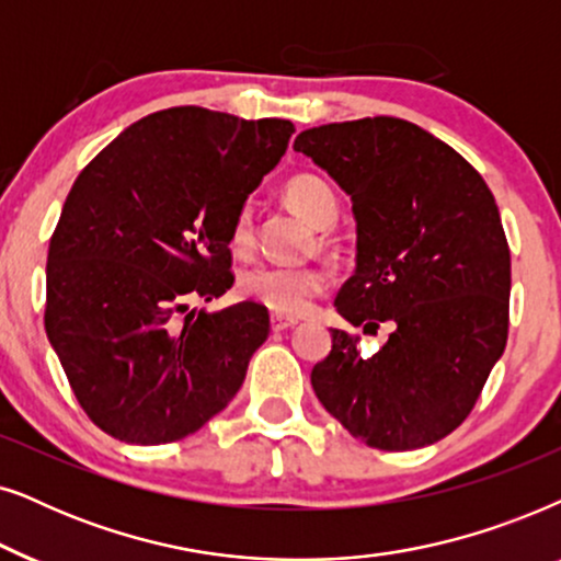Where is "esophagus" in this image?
I'll list each match as a JSON object with an SVG mask.
<instances>
[{
  "instance_id": "obj_1",
  "label": "esophagus",
  "mask_w": 561,
  "mask_h": 561,
  "mask_svg": "<svg viewBox=\"0 0 561 561\" xmlns=\"http://www.w3.org/2000/svg\"><path fill=\"white\" fill-rule=\"evenodd\" d=\"M297 323H300V320L279 316V312H274V316H272V328H274V331H289V328H295Z\"/></svg>"
}]
</instances>
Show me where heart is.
<instances>
[{
    "label": "heart",
    "instance_id": "heart-1",
    "mask_svg": "<svg viewBox=\"0 0 561 561\" xmlns=\"http://www.w3.org/2000/svg\"><path fill=\"white\" fill-rule=\"evenodd\" d=\"M285 199L293 210L316 228H328L339 215V197L331 184L316 174H297L285 184ZM256 241V220L253 207L243 205L230 226V245L238 253L253 249ZM328 287L325 268L312 264H261L241 276V293L276 312L300 316L312 300Z\"/></svg>",
    "mask_w": 561,
    "mask_h": 561
}]
</instances>
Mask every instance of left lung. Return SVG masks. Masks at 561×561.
<instances>
[{
	"label": "left lung",
	"instance_id": "left-lung-1",
	"mask_svg": "<svg viewBox=\"0 0 561 561\" xmlns=\"http://www.w3.org/2000/svg\"><path fill=\"white\" fill-rule=\"evenodd\" d=\"M295 151L351 197L356 268L335 310L377 354L333 328L310 382L351 436L382 451L442 442L465 423L503 356L511 251L484 179L444 140L400 117L302 130Z\"/></svg>",
	"mask_w": 561,
	"mask_h": 561
}]
</instances>
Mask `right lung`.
Returning a JSON list of instances; mask_svg holds the SVG:
<instances>
[{"label": "right lung", "mask_w": 561, "mask_h": 561, "mask_svg": "<svg viewBox=\"0 0 561 561\" xmlns=\"http://www.w3.org/2000/svg\"><path fill=\"white\" fill-rule=\"evenodd\" d=\"M289 119L153 112L89 161L46 266V333L84 413L125 444L199 431L241 390L268 312L190 302L233 285L230 226L282 161Z\"/></svg>", "instance_id": "right-lung-1"}]
</instances>
